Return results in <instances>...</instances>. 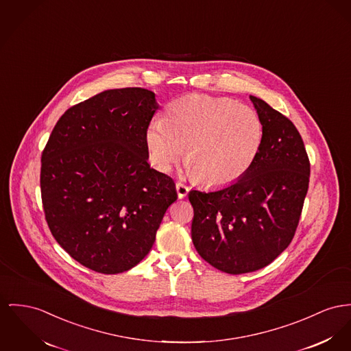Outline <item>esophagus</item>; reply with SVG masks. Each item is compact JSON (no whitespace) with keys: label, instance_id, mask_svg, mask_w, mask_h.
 I'll return each mask as SVG.
<instances>
[{"label":"esophagus","instance_id":"34e87169","mask_svg":"<svg viewBox=\"0 0 351 351\" xmlns=\"http://www.w3.org/2000/svg\"><path fill=\"white\" fill-rule=\"evenodd\" d=\"M176 189H177V194H178V198H185L189 193V187L182 184V182H177L176 184Z\"/></svg>","mask_w":351,"mask_h":351}]
</instances>
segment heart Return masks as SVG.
I'll list each match as a JSON object with an SVG mask.
<instances>
[{"label":"heart","mask_w":351,"mask_h":351,"mask_svg":"<svg viewBox=\"0 0 351 351\" xmlns=\"http://www.w3.org/2000/svg\"><path fill=\"white\" fill-rule=\"evenodd\" d=\"M263 125L257 112L230 98L191 94L174 101L166 118L146 130L153 165L167 171L185 151V164L205 186L222 187L242 178L257 160Z\"/></svg>","instance_id":"obj_1"}]
</instances>
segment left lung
I'll return each instance as SVG.
<instances>
[{
    "label": "left lung",
    "mask_w": 351,
    "mask_h": 351,
    "mask_svg": "<svg viewBox=\"0 0 351 351\" xmlns=\"http://www.w3.org/2000/svg\"><path fill=\"white\" fill-rule=\"evenodd\" d=\"M250 99L263 125L256 162L225 189L189 193L195 250L228 274L259 270L290 245L310 178L308 157L294 123L263 99Z\"/></svg>",
    "instance_id": "8db88e82"
}]
</instances>
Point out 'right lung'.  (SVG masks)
Returning a JSON list of instances; mask_svg holds the SVG:
<instances>
[{"instance_id":"1","label":"right lung","mask_w":351,"mask_h":351,"mask_svg":"<svg viewBox=\"0 0 351 351\" xmlns=\"http://www.w3.org/2000/svg\"><path fill=\"white\" fill-rule=\"evenodd\" d=\"M158 109L142 88L112 89L68 109L41 157V197L60 246L102 274L128 271L150 252L174 181L147 164Z\"/></svg>"}]
</instances>
